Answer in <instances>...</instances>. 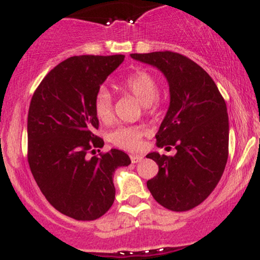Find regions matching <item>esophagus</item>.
<instances>
[{"mask_svg": "<svg viewBox=\"0 0 260 260\" xmlns=\"http://www.w3.org/2000/svg\"><path fill=\"white\" fill-rule=\"evenodd\" d=\"M142 159H143L142 155H136V154H132V155H131V161H132L133 164L139 162V161L142 160Z\"/></svg>", "mask_w": 260, "mask_h": 260, "instance_id": "obj_1", "label": "esophagus"}]
</instances>
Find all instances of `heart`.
Here are the masks:
<instances>
[{"label":"heart","mask_w":260,"mask_h":260,"mask_svg":"<svg viewBox=\"0 0 260 260\" xmlns=\"http://www.w3.org/2000/svg\"><path fill=\"white\" fill-rule=\"evenodd\" d=\"M121 89L132 95L147 109H150L159 94V85L153 74L147 71H137L122 80ZM94 112L98 120L103 123H111L113 120L112 95L105 86L98 89L94 98ZM145 128L142 126H118L107 136L109 142L116 147L126 150H137L142 145Z\"/></svg>","instance_id":"obj_1"}]
</instances>
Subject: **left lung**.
Returning <instances> with one entry per match:
<instances>
[{
	"label": "left lung",
	"mask_w": 260,
	"mask_h": 260,
	"mask_svg": "<svg viewBox=\"0 0 260 260\" xmlns=\"http://www.w3.org/2000/svg\"><path fill=\"white\" fill-rule=\"evenodd\" d=\"M156 67L170 86V106L156 133L159 148L175 147L174 156L147 155L159 172L147 182L154 199L172 211L196 208L210 196L223 174L229 156L226 103L211 77L181 53H131Z\"/></svg>",
	"instance_id": "left-lung-1"
}]
</instances>
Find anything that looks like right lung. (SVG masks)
Returning <instances> with one entry per match:
<instances>
[{"label":"right lung","mask_w":260,"mask_h":260,"mask_svg":"<svg viewBox=\"0 0 260 260\" xmlns=\"http://www.w3.org/2000/svg\"><path fill=\"white\" fill-rule=\"evenodd\" d=\"M123 55L73 56L46 74L28 112V162L41 193L64 215L91 221L115 201V170L131 164L118 149L89 157L104 140L94 98ZM100 151V150H99Z\"/></svg>","instance_id":"1"}]
</instances>
